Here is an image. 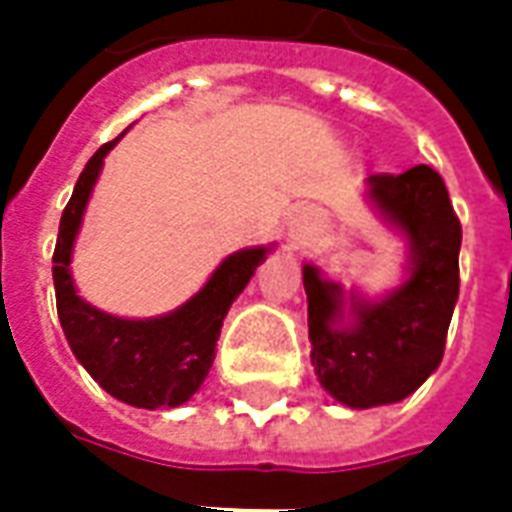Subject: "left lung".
<instances>
[{
    "label": "left lung",
    "mask_w": 512,
    "mask_h": 512,
    "mask_svg": "<svg viewBox=\"0 0 512 512\" xmlns=\"http://www.w3.org/2000/svg\"><path fill=\"white\" fill-rule=\"evenodd\" d=\"M367 186L386 219L408 235L406 285L384 301H351L356 323L334 329L343 315L340 288L304 266L312 367L323 389L351 408L397 403L439 367L461 285V222L439 172L417 164L400 175H370Z\"/></svg>",
    "instance_id": "obj_1"
}]
</instances>
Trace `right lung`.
<instances>
[{
    "mask_svg": "<svg viewBox=\"0 0 512 512\" xmlns=\"http://www.w3.org/2000/svg\"><path fill=\"white\" fill-rule=\"evenodd\" d=\"M115 142L112 139L95 150L62 211L60 235L51 257L57 315L76 359L109 395L136 408H175L186 403L208 376L224 315L255 268L266 260L268 249L257 246L230 255L194 299L164 318L126 321L84 304L71 279L73 238L104 167V156Z\"/></svg>",
    "mask_w": 512,
    "mask_h": 512,
    "instance_id": "add662e5",
    "label": "right lung"
}]
</instances>
